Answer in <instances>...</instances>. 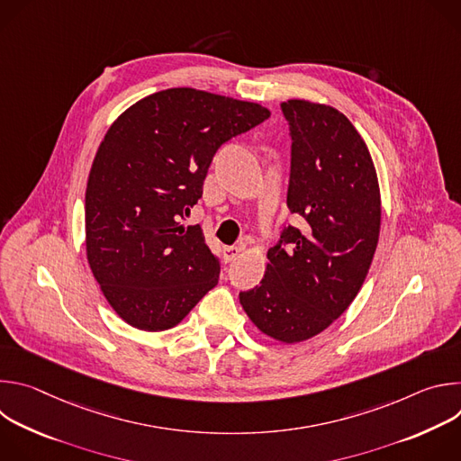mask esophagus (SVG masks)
Here are the masks:
<instances>
[{
	"instance_id": "esophagus-1",
	"label": "esophagus",
	"mask_w": 461,
	"mask_h": 461,
	"mask_svg": "<svg viewBox=\"0 0 461 461\" xmlns=\"http://www.w3.org/2000/svg\"><path fill=\"white\" fill-rule=\"evenodd\" d=\"M240 251H242V246H224V248H222L224 260H226V262L235 260V258L240 255Z\"/></svg>"
}]
</instances>
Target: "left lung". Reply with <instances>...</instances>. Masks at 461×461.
<instances>
[{"instance_id":"1","label":"left lung","mask_w":461,"mask_h":461,"mask_svg":"<svg viewBox=\"0 0 461 461\" xmlns=\"http://www.w3.org/2000/svg\"><path fill=\"white\" fill-rule=\"evenodd\" d=\"M292 164L286 226L268 249L267 274L239 299L260 332L299 343L321 334L361 290L381 226L379 184L368 148L338 109L288 100Z\"/></svg>"}]
</instances>
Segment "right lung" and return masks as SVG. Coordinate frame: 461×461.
<instances>
[{"instance_id": "right-lung-1", "label": "right lung", "mask_w": 461, "mask_h": 461, "mask_svg": "<svg viewBox=\"0 0 461 461\" xmlns=\"http://www.w3.org/2000/svg\"><path fill=\"white\" fill-rule=\"evenodd\" d=\"M268 116L258 104L176 87L142 98L109 127L87 180L86 246L125 322L167 330L219 283L201 226L182 221L219 148Z\"/></svg>"}]
</instances>
